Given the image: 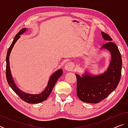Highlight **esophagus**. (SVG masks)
<instances>
[{
    "mask_svg": "<svg viewBox=\"0 0 128 128\" xmlns=\"http://www.w3.org/2000/svg\"><path fill=\"white\" fill-rule=\"evenodd\" d=\"M74 68V65L73 62H69L65 65L64 69L68 72H70V71L73 70V68Z\"/></svg>",
    "mask_w": 128,
    "mask_h": 128,
    "instance_id": "esophagus-1",
    "label": "esophagus"
}]
</instances>
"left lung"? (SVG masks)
I'll return each instance as SVG.
<instances>
[{
	"label": "left lung",
	"mask_w": 128,
	"mask_h": 128,
	"mask_svg": "<svg viewBox=\"0 0 128 128\" xmlns=\"http://www.w3.org/2000/svg\"><path fill=\"white\" fill-rule=\"evenodd\" d=\"M103 40L107 43L100 50H107L111 54V60L107 69L103 73L93 74L86 69L77 77V95L82 102L96 104L107 98L116 89L120 82L122 59L118 46L107 34L101 32Z\"/></svg>",
	"instance_id": "left-lung-1"
}]
</instances>
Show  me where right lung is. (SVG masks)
<instances>
[{
  "label": "right lung",
  "instance_id": "add662e5",
  "mask_svg": "<svg viewBox=\"0 0 128 128\" xmlns=\"http://www.w3.org/2000/svg\"><path fill=\"white\" fill-rule=\"evenodd\" d=\"M27 28H23L22 29H21L15 36L14 40H13L12 44H10L9 49H8L7 54V57H6V77H7V82L10 87L14 91L15 93H16L20 96L21 99H22V100L25 101V102L28 103L36 104L42 102L46 100L47 99L50 94H51L52 90L54 86H55V84L57 82L58 80L62 74V69L61 68L58 69V70H56L55 72H54L51 75V76L49 78L47 86L45 88L44 90L42 92L40 93V94H29V93L25 92H23V91L21 90L20 88L17 87L14 81V78H13L11 71H10V56L15 43L18 40V39L20 38V36L25 33L27 31Z\"/></svg>",
  "mask_w": 128,
  "mask_h": 128
}]
</instances>
